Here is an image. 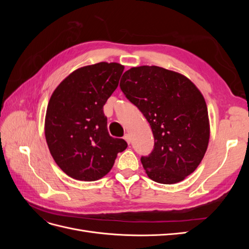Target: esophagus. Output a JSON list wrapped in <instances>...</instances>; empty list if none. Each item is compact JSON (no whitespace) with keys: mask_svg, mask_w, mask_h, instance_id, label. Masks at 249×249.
Masks as SVG:
<instances>
[{"mask_svg":"<svg viewBox=\"0 0 249 249\" xmlns=\"http://www.w3.org/2000/svg\"><path fill=\"white\" fill-rule=\"evenodd\" d=\"M124 139L127 142V144H130L131 143V141H132V139H131V136H130V134H125L124 136Z\"/></svg>","mask_w":249,"mask_h":249,"instance_id":"obj_1","label":"esophagus"}]
</instances>
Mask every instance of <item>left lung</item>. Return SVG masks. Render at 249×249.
Returning <instances> with one entry per match:
<instances>
[{
    "instance_id": "left-lung-1",
    "label": "left lung",
    "mask_w": 249,
    "mask_h": 249,
    "mask_svg": "<svg viewBox=\"0 0 249 249\" xmlns=\"http://www.w3.org/2000/svg\"><path fill=\"white\" fill-rule=\"evenodd\" d=\"M119 86L152 127L154 149L141 157L148 178L160 184L185 179L201 162L210 138L207 104L197 87L155 65L132 67Z\"/></svg>"
}]
</instances>
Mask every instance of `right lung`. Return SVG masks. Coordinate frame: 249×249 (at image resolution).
<instances>
[{
	"instance_id": "right-lung-1",
	"label": "right lung",
	"mask_w": 249,
	"mask_h": 249,
	"mask_svg": "<svg viewBox=\"0 0 249 249\" xmlns=\"http://www.w3.org/2000/svg\"><path fill=\"white\" fill-rule=\"evenodd\" d=\"M124 70L115 62L81 67L51 96L44 123L48 146L58 166L74 179L102 178L127 146L124 139L110 136L103 110Z\"/></svg>"
}]
</instances>
